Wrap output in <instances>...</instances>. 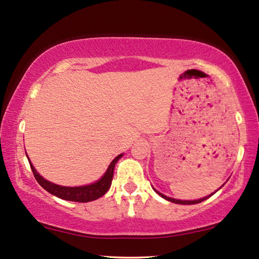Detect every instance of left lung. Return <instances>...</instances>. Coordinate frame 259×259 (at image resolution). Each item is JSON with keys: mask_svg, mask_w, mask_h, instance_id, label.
I'll return each mask as SVG.
<instances>
[{"mask_svg": "<svg viewBox=\"0 0 259 259\" xmlns=\"http://www.w3.org/2000/svg\"><path fill=\"white\" fill-rule=\"evenodd\" d=\"M223 185H224V184H223ZM223 185H222V187H223ZM222 187H221V188H222ZM221 188H220V189H221ZM154 190H155L156 192H157V194H158L159 196H161V197H163L164 199H166V201L172 202V203H176V204H184V205H185V204H187V205H190V204H197V203H201V202H203V201H205V199H207V198L210 197V196H212V195L214 194V192H216V191H214L213 194H211V195H209V196H206V197H203V198H199V199H195V201H182V199H175V198L167 197V196L161 194V192H158L157 190H156V189H154Z\"/></svg>", "mask_w": 259, "mask_h": 259, "instance_id": "obj_1", "label": "left lung"}]
</instances>
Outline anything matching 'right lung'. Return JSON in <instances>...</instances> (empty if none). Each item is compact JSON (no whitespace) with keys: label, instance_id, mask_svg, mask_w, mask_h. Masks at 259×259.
<instances>
[{"label":"right lung","instance_id":"obj_1","mask_svg":"<svg viewBox=\"0 0 259 259\" xmlns=\"http://www.w3.org/2000/svg\"><path fill=\"white\" fill-rule=\"evenodd\" d=\"M122 156L123 154L118 155L117 157L112 159V162L109 164L107 171H105L104 175L100 178V180L95 182V183L88 184V185H81V187H62V185L52 183V182L47 181L46 178H43L41 175L36 171L34 165L31 164L29 157H28V161H29V164H30L32 174H34L36 181H37L38 184L41 185L45 190L48 191L49 194L56 196L58 198L64 199V201L87 203V202H92V201H95V199L102 197V196L109 190V188H110L111 185L112 177H114L115 165Z\"/></svg>","mask_w":259,"mask_h":259}]
</instances>
